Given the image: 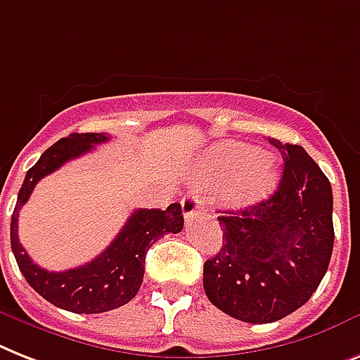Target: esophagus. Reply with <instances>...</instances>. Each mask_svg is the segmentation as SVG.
<instances>
[{"label": "esophagus", "mask_w": 360, "mask_h": 360, "mask_svg": "<svg viewBox=\"0 0 360 360\" xmlns=\"http://www.w3.org/2000/svg\"><path fill=\"white\" fill-rule=\"evenodd\" d=\"M201 209H203V200L200 198V194L188 192L186 195H183V200H181V210H183V216H185L186 220L200 214Z\"/></svg>", "instance_id": "1"}]
</instances>
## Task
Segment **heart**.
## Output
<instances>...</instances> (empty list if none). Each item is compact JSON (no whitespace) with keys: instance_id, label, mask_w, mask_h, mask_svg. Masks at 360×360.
<instances>
[{"instance_id":"obj_1","label":"heart","mask_w":360,"mask_h":360,"mask_svg":"<svg viewBox=\"0 0 360 360\" xmlns=\"http://www.w3.org/2000/svg\"><path fill=\"white\" fill-rule=\"evenodd\" d=\"M205 172L214 185L224 186V201L233 209L250 207L270 194L277 183V160L240 142H226L210 151Z\"/></svg>"}]
</instances>
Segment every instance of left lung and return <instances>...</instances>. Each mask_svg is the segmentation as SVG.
I'll list each match as a JSON object with an SVG mask.
<instances>
[{
    "mask_svg": "<svg viewBox=\"0 0 360 360\" xmlns=\"http://www.w3.org/2000/svg\"><path fill=\"white\" fill-rule=\"evenodd\" d=\"M283 177L268 200L218 216L224 244L203 264L214 307L248 323H270L305 305L331 261L333 190L302 146L268 139Z\"/></svg>",
    "mask_w": 360,
    "mask_h": 360,
    "instance_id": "left-lung-1",
    "label": "left lung"
}]
</instances>
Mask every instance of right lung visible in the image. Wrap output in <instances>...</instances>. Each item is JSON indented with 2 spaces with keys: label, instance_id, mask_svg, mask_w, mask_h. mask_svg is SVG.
Returning a JSON list of instances; mask_svg holds the SVG:
<instances>
[{
  "label": "right lung",
  "instance_id": "add662e5",
  "mask_svg": "<svg viewBox=\"0 0 360 360\" xmlns=\"http://www.w3.org/2000/svg\"><path fill=\"white\" fill-rule=\"evenodd\" d=\"M107 140L109 136L105 133H74L48 148L25 174L11 218V246L25 281L44 300L77 314L107 312L129 303L144 279L148 250L168 233L175 235L183 229L179 203H172L166 210L139 209L127 218L110 246L94 261L66 271H48L31 261L18 240L20 209L42 177L53 174L64 162L89 153L94 146Z\"/></svg>",
  "mask_w": 360,
  "mask_h": 360
}]
</instances>
